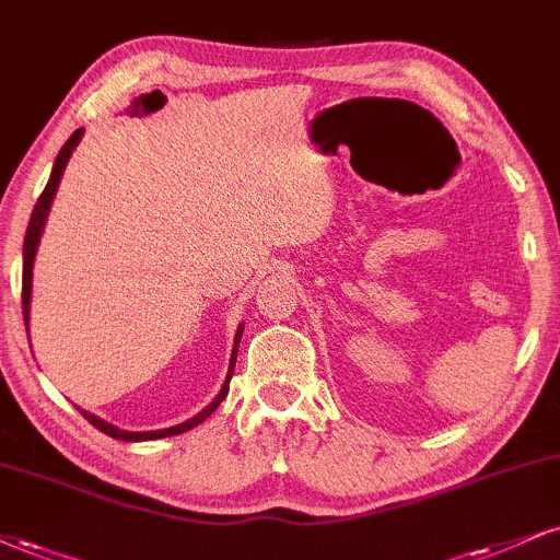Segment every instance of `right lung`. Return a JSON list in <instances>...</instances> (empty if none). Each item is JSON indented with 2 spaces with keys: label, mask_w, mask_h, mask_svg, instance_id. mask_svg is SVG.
<instances>
[{
  "label": "right lung",
  "mask_w": 560,
  "mask_h": 560,
  "mask_svg": "<svg viewBox=\"0 0 560 560\" xmlns=\"http://www.w3.org/2000/svg\"><path fill=\"white\" fill-rule=\"evenodd\" d=\"M82 137V129H78L69 140L65 142V148L59 150L57 155V163H54V171H51V178H48L46 189L40 191L36 207H33V215H31V223H27V231H25V241H23V319H25V327H27V303H31V275H33V257H36V248H38V238H40V231H44V223H46V215H48V207H51V199L57 195V186H59V178H61V171H65V165L69 161V155H72L74 144L80 142ZM241 332H244V327H238V335H236V348H233V355H231V371H228V378L223 384V389H220V395L212 399L210 405L205 407L199 416H195L191 420H186V423H178L174 428H163V431H142V433H135V431H121V428H116L112 423H106V420L90 416V412L80 410L82 418L88 420L90 425H95L98 431L106 433V436L112 439H121V441H150V439H165V436H176V433H184L189 431V428H195L202 423L205 418H210L212 412L218 410V405L223 402L225 395H228V384H231V376H233V365H236V353H238V340H241Z\"/></svg>",
  "instance_id": "obj_1"
}]
</instances>
